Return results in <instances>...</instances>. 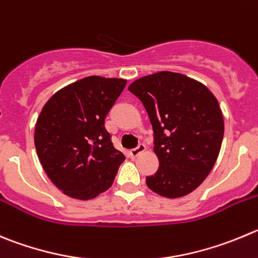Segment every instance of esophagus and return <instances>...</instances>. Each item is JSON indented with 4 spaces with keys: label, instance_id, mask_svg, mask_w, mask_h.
<instances>
[{
    "label": "esophagus",
    "instance_id": "1",
    "mask_svg": "<svg viewBox=\"0 0 258 258\" xmlns=\"http://www.w3.org/2000/svg\"><path fill=\"white\" fill-rule=\"evenodd\" d=\"M145 150H146L145 145H144V144H140V145L137 146V148L130 150V156H131V158H137V156L140 155L141 153H144Z\"/></svg>",
    "mask_w": 258,
    "mask_h": 258
}]
</instances>
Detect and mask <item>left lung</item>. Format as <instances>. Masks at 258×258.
<instances>
[{
  "label": "left lung",
  "instance_id": "obj_1",
  "mask_svg": "<svg viewBox=\"0 0 258 258\" xmlns=\"http://www.w3.org/2000/svg\"><path fill=\"white\" fill-rule=\"evenodd\" d=\"M128 90L141 100L154 131L155 174L151 191L168 199L186 196L213 169L224 136V119L214 94L186 75L160 71L134 81Z\"/></svg>",
  "mask_w": 258,
  "mask_h": 258
}]
</instances>
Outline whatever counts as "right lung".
Masks as SVG:
<instances>
[{
	"mask_svg": "<svg viewBox=\"0 0 258 258\" xmlns=\"http://www.w3.org/2000/svg\"><path fill=\"white\" fill-rule=\"evenodd\" d=\"M126 83L81 79L57 91L38 117V158L53 184L72 199L90 200L107 191L126 159L113 146L104 124Z\"/></svg>",
	"mask_w": 258,
	"mask_h": 258,
	"instance_id": "1",
	"label": "right lung"
}]
</instances>
